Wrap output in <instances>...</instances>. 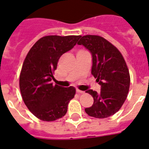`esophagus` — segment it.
<instances>
[{"label": "esophagus", "instance_id": "34e87169", "mask_svg": "<svg viewBox=\"0 0 149 149\" xmlns=\"http://www.w3.org/2000/svg\"><path fill=\"white\" fill-rule=\"evenodd\" d=\"M76 92L78 93V94H83L84 91H82L79 90V89H76Z\"/></svg>", "mask_w": 149, "mask_h": 149}]
</instances>
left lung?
<instances>
[{
	"instance_id": "1",
	"label": "left lung",
	"mask_w": 149,
	"mask_h": 149,
	"mask_svg": "<svg viewBox=\"0 0 149 149\" xmlns=\"http://www.w3.org/2000/svg\"><path fill=\"white\" fill-rule=\"evenodd\" d=\"M77 44L91 54V74L101 86L100 93L91 89L85 91L94 98L85 112L97 118L109 117L121 109L128 94L130 78L126 62L116 46L100 36H83Z\"/></svg>"
}]
</instances>
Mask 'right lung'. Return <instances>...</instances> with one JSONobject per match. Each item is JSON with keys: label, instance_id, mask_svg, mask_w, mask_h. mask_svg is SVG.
<instances>
[{"label": "right lung", "instance_id": "add662e5", "mask_svg": "<svg viewBox=\"0 0 149 149\" xmlns=\"http://www.w3.org/2000/svg\"><path fill=\"white\" fill-rule=\"evenodd\" d=\"M80 36H46L28 52L19 77L24 104L39 119L52 121L65 116L76 88L54 85L52 79L60 57L72 49Z\"/></svg>", "mask_w": 149, "mask_h": 149}]
</instances>
